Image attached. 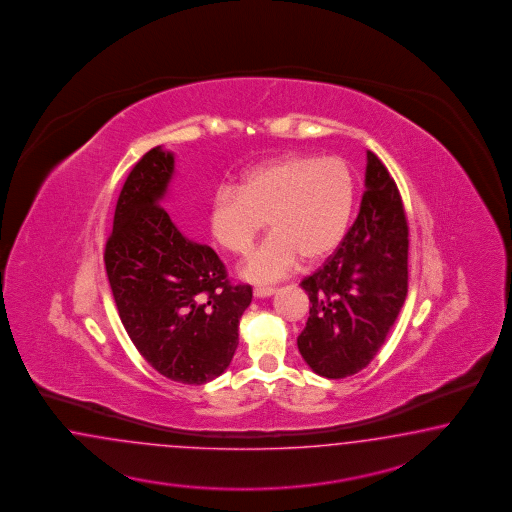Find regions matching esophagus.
Listing matches in <instances>:
<instances>
[{
	"instance_id": "34e87169",
	"label": "esophagus",
	"mask_w": 512,
	"mask_h": 512,
	"mask_svg": "<svg viewBox=\"0 0 512 512\" xmlns=\"http://www.w3.org/2000/svg\"><path fill=\"white\" fill-rule=\"evenodd\" d=\"M274 293H276L274 287H255L253 289V295L257 296V298H266V296H272Z\"/></svg>"
}]
</instances>
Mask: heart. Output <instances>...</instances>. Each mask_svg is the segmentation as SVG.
Masks as SVG:
<instances>
[{
    "label": "heart",
    "mask_w": 512,
    "mask_h": 512,
    "mask_svg": "<svg viewBox=\"0 0 512 512\" xmlns=\"http://www.w3.org/2000/svg\"><path fill=\"white\" fill-rule=\"evenodd\" d=\"M355 210V176L341 157L287 154L261 163L210 202V231L236 255L248 253L268 219L272 234L249 255L242 274L276 281L340 248Z\"/></svg>",
    "instance_id": "heart-1"
}]
</instances>
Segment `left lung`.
<instances>
[{
	"label": "left lung",
	"mask_w": 512,
	"mask_h": 512,
	"mask_svg": "<svg viewBox=\"0 0 512 512\" xmlns=\"http://www.w3.org/2000/svg\"><path fill=\"white\" fill-rule=\"evenodd\" d=\"M364 186L340 248L300 283L311 306L298 351L328 379L355 375L372 362L407 296V217L396 182L373 152Z\"/></svg>",
	"instance_id": "left-lung-1"
}]
</instances>
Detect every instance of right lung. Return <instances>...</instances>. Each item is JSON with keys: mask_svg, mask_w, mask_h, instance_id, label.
Returning <instances> with one entry per match:
<instances>
[{"mask_svg": "<svg viewBox=\"0 0 512 512\" xmlns=\"http://www.w3.org/2000/svg\"><path fill=\"white\" fill-rule=\"evenodd\" d=\"M174 155H142L116 202L105 248L110 289L140 355L167 379L204 385L231 364L249 285H233L210 246L180 233L161 206Z\"/></svg>", "mask_w": 512, "mask_h": 512, "instance_id": "add662e5", "label": "right lung"}]
</instances>
